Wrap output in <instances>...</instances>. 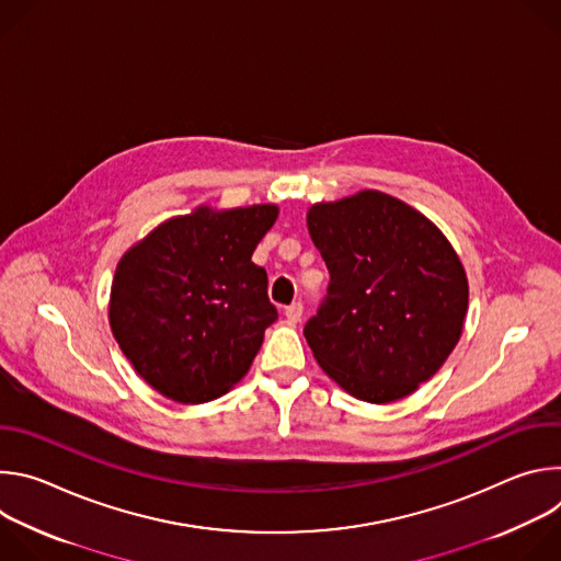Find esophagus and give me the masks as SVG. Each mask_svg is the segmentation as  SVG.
<instances>
[{"label":"esophagus","instance_id":"34e87169","mask_svg":"<svg viewBox=\"0 0 561 561\" xmlns=\"http://www.w3.org/2000/svg\"><path fill=\"white\" fill-rule=\"evenodd\" d=\"M301 312H304L301 301H293V304H290V306H286V310H284V314H286L288 322H299V319H301Z\"/></svg>","mask_w":561,"mask_h":561}]
</instances>
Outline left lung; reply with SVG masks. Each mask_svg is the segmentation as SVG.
<instances>
[{
  "label": "left lung",
  "mask_w": 561,
  "mask_h": 561,
  "mask_svg": "<svg viewBox=\"0 0 561 561\" xmlns=\"http://www.w3.org/2000/svg\"><path fill=\"white\" fill-rule=\"evenodd\" d=\"M331 282L304 337L322 370L368 404L428 381L459 342L463 266L444 232L409 204L362 191L308 215Z\"/></svg>",
  "instance_id": "8db88e82"
}]
</instances>
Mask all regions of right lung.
I'll use <instances>...</instances> for the list:
<instances>
[{"mask_svg":"<svg viewBox=\"0 0 561 561\" xmlns=\"http://www.w3.org/2000/svg\"><path fill=\"white\" fill-rule=\"evenodd\" d=\"M277 206L173 217L119 260L108 319L113 335L157 392L204 404L242 379L277 319L266 271L251 262Z\"/></svg>","mask_w":561,"mask_h":561,"instance_id":"right-lung-1","label":"right lung"}]
</instances>
